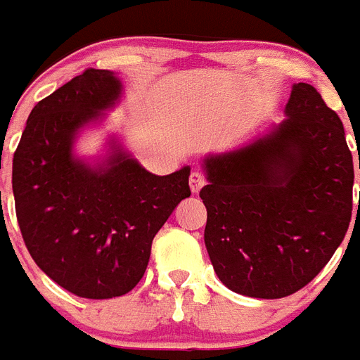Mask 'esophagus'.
<instances>
[{
    "label": "esophagus",
    "instance_id": "esophagus-1",
    "mask_svg": "<svg viewBox=\"0 0 360 360\" xmlns=\"http://www.w3.org/2000/svg\"><path fill=\"white\" fill-rule=\"evenodd\" d=\"M205 186V177L200 174V172H194V174L190 175V190L198 194L201 188Z\"/></svg>",
    "mask_w": 360,
    "mask_h": 360
}]
</instances>
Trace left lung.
Here are the masks:
<instances>
[{"label": "left lung", "instance_id": "left-lung-1", "mask_svg": "<svg viewBox=\"0 0 360 360\" xmlns=\"http://www.w3.org/2000/svg\"><path fill=\"white\" fill-rule=\"evenodd\" d=\"M285 116L203 159L205 246L216 276L242 296L277 300L303 288L352 220L353 157L338 114L312 84L296 83Z\"/></svg>", "mask_w": 360, "mask_h": 360}]
</instances>
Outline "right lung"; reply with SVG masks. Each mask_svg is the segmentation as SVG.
Returning a JSON list of instances; mask_svg holds the SVG:
<instances>
[{
    "label": "right lung",
    "mask_w": 360,
    "mask_h": 360,
    "mask_svg": "<svg viewBox=\"0 0 360 360\" xmlns=\"http://www.w3.org/2000/svg\"><path fill=\"white\" fill-rule=\"evenodd\" d=\"M124 96L110 70H84L34 105L13 159V192L23 242L38 268L79 297L133 290L151 242L190 195V166L148 172L116 134L107 153L75 155L81 131L101 124Z\"/></svg>",
    "instance_id": "obj_1"
}]
</instances>
